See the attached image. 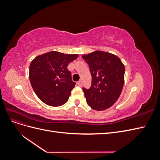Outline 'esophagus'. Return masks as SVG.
Segmentation results:
<instances>
[{
	"mask_svg": "<svg viewBox=\"0 0 160 160\" xmlns=\"http://www.w3.org/2000/svg\"><path fill=\"white\" fill-rule=\"evenodd\" d=\"M77 85H78L79 87H81L82 86V83H81V81H78L77 83Z\"/></svg>",
	"mask_w": 160,
	"mask_h": 160,
	"instance_id": "34e87169",
	"label": "esophagus"
}]
</instances>
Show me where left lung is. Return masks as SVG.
I'll return each instance as SVG.
<instances>
[{
	"instance_id": "obj_1",
	"label": "left lung",
	"mask_w": 160,
	"mask_h": 160,
	"mask_svg": "<svg viewBox=\"0 0 160 160\" xmlns=\"http://www.w3.org/2000/svg\"><path fill=\"white\" fill-rule=\"evenodd\" d=\"M92 77L89 89L83 88L87 103L97 111L111 107L119 98L124 84L125 67L111 53L96 51L82 55Z\"/></svg>"
}]
</instances>
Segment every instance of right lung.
Wrapping results in <instances>:
<instances>
[{"label": "right lung", "mask_w": 160, "mask_h": 160, "mask_svg": "<svg viewBox=\"0 0 160 160\" xmlns=\"http://www.w3.org/2000/svg\"><path fill=\"white\" fill-rule=\"evenodd\" d=\"M77 54L51 51L38 55L29 67V79L36 95L43 103L59 107L67 102L75 83L67 66Z\"/></svg>", "instance_id": "obj_1"}]
</instances>
